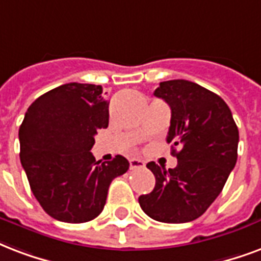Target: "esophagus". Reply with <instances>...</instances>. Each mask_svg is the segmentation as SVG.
Wrapping results in <instances>:
<instances>
[{
    "label": "esophagus",
    "mask_w": 261,
    "mask_h": 261,
    "mask_svg": "<svg viewBox=\"0 0 261 261\" xmlns=\"http://www.w3.org/2000/svg\"><path fill=\"white\" fill-rule=\"evenodd\" d=\"M130 162V168L131 170H137V168H144L145 167V162L144 160H141V159H130L128 160Z\"/></svg>",
    "instance_id": "esophagus-1"
}]
</instances>
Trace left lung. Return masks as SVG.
I'll return each instance as SVG.
<instances>
[{
  "label": "left lung",
  "instance_id": "obj_1",
  "mask_svg": "<svg viewBox=\"0 0 261 261\" xmlns=\"http://www.w3.org/2000/svg\"><path fill=\"white\" fill-rule=\"evenodd\" d=\"M154 95L170 105L167 142H172L171 153L178 164L166 170L148 163L156 185L138 201L157 222L186 223L200 218L223 190L237 163L238 127L223 99L194 82H162ZM175 146L181 148L179 152Z\"/></svg>",
  "mask_w": 261,
  "mask_h": 261
}]
</instances>
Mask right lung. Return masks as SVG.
<instances>
[{
	"mask_svg": "<svg viewBox=\"0 0 261 261\" xmlns=\"http://www.w3.org/2000/svg\"><path fill=\"white\" fill-rule=\"evenodd\" d=\"M102 87L65 83L38 97L19 128L20 162L43 211L67 223H85L104 210L109 185L128 170L126 157L95 162L94 135L109 123Z\"/></svg>",
	"mask_w": 261,
	"mask_h": 261,
	"instance_id": "right-lung-1",
	"label": "right lung"
}]
</instances>
